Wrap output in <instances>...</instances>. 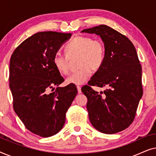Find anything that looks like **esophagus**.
I'll list each match as a JSON object with an SVG mask.
<instances>
[{"mask_svg":"<svg viewBox=\"0 0 156 156\" xmlns=\"http://www.w3.org/2000/svg\"><path fill=\"white\" fill-rule=\"evenodd\" d=\"M76 88H77V91H78V93L79 94L82 93V89H81V88H82V87H81L80 86H77V87H76Z\"/></svg>","mask_w":156,"mask_h":156,"instance_id":"1","label":"esophagus"}]
</instances>
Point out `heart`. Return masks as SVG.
<instances>
[{
    "mask_svg": "<svg viewBox=\"0 0 156 156\" xmlns=\"http://www.w3.org/2000/svg\"><path fill=\"white\" fill-rule=\"evenodd\" d=\"M65 49L67 55L56 52L52 59L55 68L60 73H69V58L80 57L79 67L80 69L66 79L67 84H84L92 74L93 69H99L105 61V46L104 42L99 39H92L87 36H78L68 42Z\"/></svg>",
    "mask_w": 156,
    "mask_h": 156,
    "instance_id": "obj_1",
    "label": "heart"
}]
</instances>
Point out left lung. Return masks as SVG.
Wrapping results in <instances>:
<instances>
[{
    "instance_id": "obj_1",
    "label": "left lung",
    "mask_w": 156,
    "mask_h": 156,
    "mask_svg": "<svg viewBox=\"0 0 156 156\" xmlns=\"http://www.w3.org/2000/svg\"><path fill=\"white\" fill-rule=\"evenodd\" d=\"M81 33L100 36L106 49L103 65L82 89L88 100L89 120L101 133H118L133 122L143 95L142 69L136 48L129 38L105 25ZM91 86L107 89L99 93Z\"/></svg>"
}]
</instances>
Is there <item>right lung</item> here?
I'll use <instances>...</instances> for the list:
<instances>
[{
  "label": "right lung",
  "mask_w": 156,
  "mask_h": 156,
  "mask_svg": "<svg viewBox=\"0 0 156 156\" xmlns=\"http://www.w3.org/2000/svg\"><path fill=\"white\" fill-rule=\"evenodd\" d=\"M71 36L52 31L37 33L24 40L10 57L14 111L30 131L41 137H50L62 129L66 113L77 94L74 84L58 87L65 80L52 62ZM54 86L56 90L50 93Z\"/></svg>",
  "instance_id": "1"
}]
</instances>
